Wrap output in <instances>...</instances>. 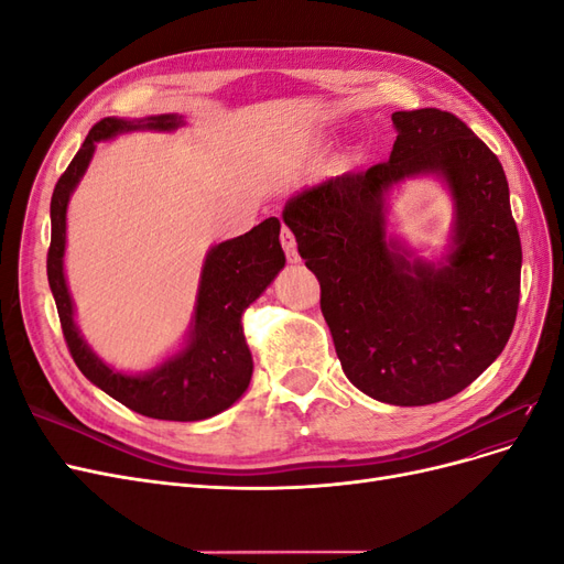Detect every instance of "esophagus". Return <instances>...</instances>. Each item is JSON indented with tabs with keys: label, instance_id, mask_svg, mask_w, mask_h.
<instances>
[{
	"label": "esophagus",
	"instance_id": "esophagus-1",
	"mask_svg": "<svg viewBox=\"0 0 564 564\" xmlns=\"http://www.w3.org/2000/svg\"><path fill=\"white\" fill-rule=\"evenodd\" d=\"M280 242H282L284 253H286V261L289 263H299V251H296V237H294V232L289 230V228H282Z\"/></svg>",
	"mask_w": 564,
	"mask_h": 564
}]
</instances>
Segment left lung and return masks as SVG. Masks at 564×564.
<instances>
[{"label":"left lung","instance_id":"obj_1","mask_svg":"<svg viewBox=\"0 0 564 564\" xmlns=\"http://www.w3.org/2000/svg\"><path fill=\"white\" fill-rule=\"evenodd\" d=\"M390 160L286 202L284 224L319 282L346 377L365 395L421 406L454 398L497 360L513 332L522 247L499 158L452 112H392ZM435 173L457 220L445 264L409 260L384 237V195Z\"/></svg>","mask_w":564,"mask_h":564}]
</instances>
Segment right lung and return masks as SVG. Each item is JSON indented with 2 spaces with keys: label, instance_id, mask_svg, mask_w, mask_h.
Listing matches in <instances>:
<instances>
[{
  "label": "right lung",
  "instance_id": "obj_1",
  "mask_svg": "<svg viewBox=\"0 0 564 564\" xmlns=\"http://www.w3.org/2000/svg\"><path fill=\"white\" fill-rule=\"evenodd\" d=\"M178 115L148 119L106 117L89 131L51 195V247L46 275L56 299L61 327L75 365L94 386L143 416L162 421H202L224 412L242 398L251 381V352L242 332V313L284 268L280 220L272 216L249 232L226 240L207 253L197 289L191 336L183 350L141 377L110 369L79 336L75 308L65 284V214L67 202L87 172L98 141L135 129L174 131Z\"/></svg>",
  "mask_w": 564,
  "mask_h": 564
}]
</instances>
